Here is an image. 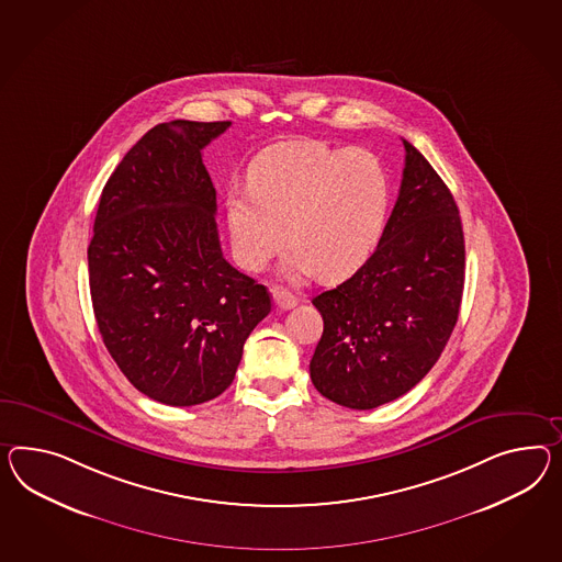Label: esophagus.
I'll list each match as a JSON object with an SVG mask.
<instances>
[{
  "instance_id": "1",
  "label": "esophagus",
  "mask_w": 562,
  "mask_h": 562,
  "mask_svg": "<svg viewBox=\"0 0 562 562\" xmlns=\"http://www.w3.org/2000/svg\"><path fill=\"white\" fill-rule=\"evenodd\" d=\"M273 302L279 310H293L297 305V297L288 289H273Z\"/></svg>"
}]
</instances>
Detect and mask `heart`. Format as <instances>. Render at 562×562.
<instances>
[{"mask_svg": "<svg viewBox=\"0 0 562 562\" xmlns=\"http://www.w3.org/2000/svg\"><path fill=\"white\" fill-rule=\"evenodd\" d=\"M248 186L226 198L234 255L248 271L265 269L289 238L285 277L340 279L371 257L387 224L391 177L364 148L279 143L252 160Z\"/></svg>", "mask_w": 562, "mask_h": 562, "instance_id": "obj_1", "label": "heart"}]
</instances>
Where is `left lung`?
I'll return each instance as SVG.
<instances>
[{"label": "left lung", "mask_w": 562, "mask_h": 562, "mask_svg": "<svg viewBox=\"0 0 562 562\" xmlns=\"http://www.w3.org/2000/svg\"><path fill=\"white\" fill-rule=\"evenodd\" d=\"M402 188L373 255L314 305L324 331L314 387L350 409L405 395L440 359L461 310L464 236L447 183L403 140Z\"/></svg>", "instance_id": "8db88e82"}]
</instances>
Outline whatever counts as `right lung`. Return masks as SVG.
<instances>
[{
  "label": "right lung",
  "mask_w": 562,
  "mask_h": 562,
  "mask_svg": "<svg viewBox=\"0 0 562 562\" xmlns=\"http://www.w3.org/2000/svg\"><path fill=\"white\" fill-rule=\"evenodd\" d=\"M231 122L148 130L101 191L87 248L103 345L130 383L188 407L231 387L271 293L222 255L202 150Z\"/></svg>",
  "instance_id": "right-lung-1"
}]
</instances>
